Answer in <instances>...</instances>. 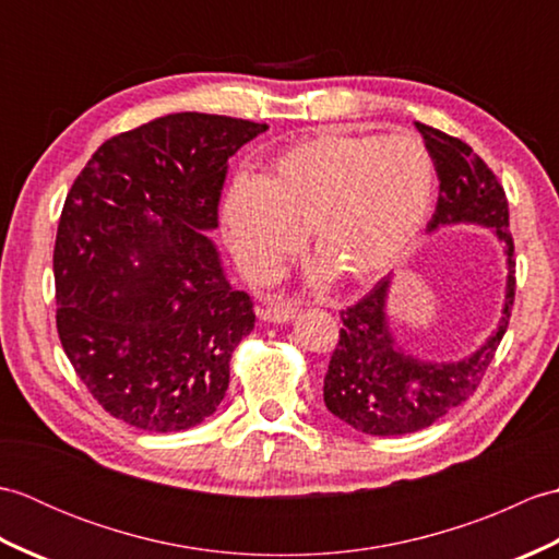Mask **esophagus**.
I'll return each instance as SVG.
<instances>
[{
  "label": "esophagus",
  "instance_id": "obj_1",
  "mask_svg": "<svg viewBox=\"0 0 559 559\" xmlns=\"http://www.w3.org/2000/svg\"><path fill=\"white\" fill-rule=\"evenodd\" d=\"M295 314H298V307H295L293 300H286V298H273L264 310H261V317L269 319V322H288V319H293Z\"/></svg>",
  "mask_w": 559,
  "mask_h": 559
}]
</instances>
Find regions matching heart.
<instances>
[{
  "instance_id": "obj_1",
  "label": "heart",
  "mask_w": 559,
  "mask_h": 559,
  "mask_svg": "<svg viewBox=\"0 0 559 559\" xmlns=\"http://www.w3.org/2000/svg\"><path fill=\"white\" fill-rule=\"evenodd\" d=\"M435 187V158L415 134L319 132L283 151L259 180L237 177L223 204L225 240L259 283L281 276L305 233L329 273L367 283L408 254Z\"/></svg>"
}]
</instances>
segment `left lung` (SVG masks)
Masks as SVG:
<instances>
[{
  "label": "left lung",
  "mask_w": 559,
  "mask_h": 559,
  "mask_svg": "<svg viewBox=\"0 0 559 559\" xmlns=\"http://www.w3.org/2000/svg\"><path fill=\"white\" fill-rule=\"evenodd\" d=\"M415 129L432 153L439 180L430 230L447 223H480L495 228L507 245V302L502 322L485 346L466 360L447 365L413 360L394 346L384 317L389 278L341 310L343 326L324 377V403L353 430L377 437L425 430L476 394L509 326L516 293L514 237L509 233L502 182L466 141L420 122H415Z\"/></svg>",
  "instance_id": "1"
}]
</instances>
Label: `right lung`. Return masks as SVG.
Masks as SVG:
<instances>
[{"label":"right lung","instance_id":"right-lung-1","mask_svg":"<svg viewBox=\"0 0 559 559\" xmlns=\"http://www.w3.org/2000/svg\"><path fill=\"white\" fill-rule=\"evenodd\" d=\"M266 129L165 115L105 141L71 185L52 254L57 334L112 418L180 432L221 406L257 317L204 230L218 225L228 158Z\"/></svg>","mask_w":559,"mask_h":559}]
</instances>
